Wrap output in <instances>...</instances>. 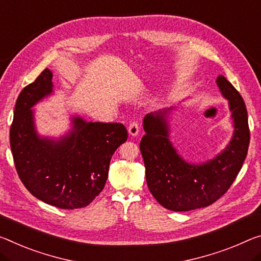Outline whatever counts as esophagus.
Instances as JSON below:
<instances>
[{
    "label": "esophagus",
    "instance_id": "esophagus-1",
    "mask_svg": "<svg viewBox=\"0 0 261 261\" xmlns=\"http://www.w3.org/2000/svg\"><path fill=\"white\" fill-rule=\"evenodd\" d=\"M127 132H129V135L131 136V137H137L139 134L138 124L136 122H131L129 124V126H127Z\"/></svg>",
    "mask_w": 261,
    "mask_h": 261
}]
</instances>
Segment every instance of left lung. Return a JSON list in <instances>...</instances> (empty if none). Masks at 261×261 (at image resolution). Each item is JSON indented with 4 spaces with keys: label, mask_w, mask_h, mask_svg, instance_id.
<instances>
[{
    "label": "left lung",
    "mask_w": 261,
    "mask_h": 261,
    "mask_svg": "<svg viewBox=\"0 0 261 261\" xmlns=\"http://www.w3.org/2000/svg\"><path fill=\"white\" fill-rule=\"evenodd\" d=\"M216 84L227 100L233 132L226 146L212 159L192 163L176 150L171 139L176 107L144 117L140 152L146 182L155 200L168 210L189 212L214 203L230 188L246 158L250 130L245 103L225 76L218 75Z\"/></svg>",
    "instance_id": "obj_1"
}]
</instances>
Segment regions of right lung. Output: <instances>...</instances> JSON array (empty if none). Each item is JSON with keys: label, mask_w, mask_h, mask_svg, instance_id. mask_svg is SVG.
<instances>
[{"label": "right lung", "mask_w": 261, "mask_h": 261, "mask_svg": "<svg viewBox=\"0 0 261 261\" xmlns=\"http://www.w3.org/2000/svg\"><path fill=\"white\" fill-rule=\"evenodd\" d=\"M52 76L45 69L16 101L12 156L19 179L35 197L60 209L84 208L105 188L111 156L126 142L127 131L121 123L87 122L71 114L64 135H39L32 108L55 95Z\"/></svg>", "instance_id": "obj_1"}]
</instances>
